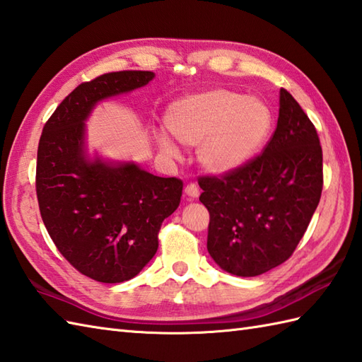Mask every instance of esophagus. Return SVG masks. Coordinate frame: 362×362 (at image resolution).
<instances>
[{
	"mask_svg": "<svg viewBox=\"0 0 362 362\" xmlns=\"http://www.w3.org/2000/svg\"><path fill=\"white\" fill-rule=\"evenodd\" d=\"M185 193L189 196V197H199V194H201V189H199L197 185H194V183H188V185L185 187Z\"/></svg>",
	"mask_w": 362,
	"mask_h": 362,
	"instance_id": "obj_1",
	"label": "esophagus"
}]
</instances>
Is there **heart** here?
Listing matches in <instances>:
<instances>
[{
	"mask_svg": "<svg viewBox=\"0 0 362 362\" xmlns=\"http://www.w3.org/2000/svg\"><path fill=\"white\" fill-rule=\"evenodd\" d=\"M166 126L180 143L199 146V163L221 175L236 171L257 156L271 134L272 113L258 98L214 88L175 101L168 109ZM156 143L166 158L180 157L168 135L157 134Z\"/></svg>",
	"mask_w": 362,
	"mask_h": 362,
	"instance_id": "obj_1",
	"label": "heart"
}]
</instances>
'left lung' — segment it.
I'll use <instances>...</instances> for the list:
<instances>
[{
    "instance_id": "left-lung-1",
    "label": "left lung",
    "mask_w": 362,
    "mask_h": 362,
    "mask_svg": "<svg viewBox=\"0 0 362 362\" xmlns=\"http://www.w3.org/2000/svg\"><path fill=\"white\" fill-rule=\"evenodd\" d=\"M210 213L206 249L238 276H257L284 263L316 211L324 173L313 122L289 91L280 90L276 129L263 153L233 173L199 179Z\"/></svg>"
}]
</instances>
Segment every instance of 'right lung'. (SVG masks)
<instances>
[{
	"mask_svg": "<svg viewBox=\"0 0 362 362\" xmlns=\"http://www.w3.org/2000/svg\"><path fill=\"white\" fill-rule=\"evenodd\" d=\"M152 71H115L83 82L46 121L35 189L43 224L74 269L101 283L134 279L158 249V232L180 204L183 183L134 161L88 158L86 119L99 101L129 93Z\"/></svg>",
	"mask_w": 362,
	"mask_h": 362,
	"instance_id": "add662e5",
	"label": "right lung"
}]
</instances>
